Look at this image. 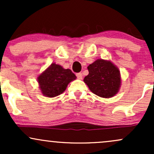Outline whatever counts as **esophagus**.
Here are the masks:
<instances>
[{"label": "esophagus", "instance_id": "1", "mask_svg": "<svg viewBox=\"0 0 154 154\" xmlns=\"http://www.w3.org/2000/svg\"><path fill=\"white\" fill-rule=\"evenodd\" d=\"M76 75H77V78H78L79 79H82V73H77Z\"/></svg>", "mask_w": 154, "mask_h": 154}]
</instances>
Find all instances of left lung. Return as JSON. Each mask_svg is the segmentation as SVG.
<instances>
[{
  "label": "left lung",
  "instance_id": "1",
  "mask_svg": "<svg viewBox=\"0 0 154 154\" xmlns=\"http://www.w3.org/2000/svg\"><path fill=\"white\" fill-rule=\"evenodd\" d=\"M89 74L84 78L85 83L92 93L109 98L119 91L121 77L119 69L110 61L97 59L88 66Z\"/></svg>",
  "mask_w": 154,
  "mask_h": 154
}]
</instances>
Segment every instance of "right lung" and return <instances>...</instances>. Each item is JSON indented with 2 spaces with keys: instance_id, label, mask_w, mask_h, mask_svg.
Masks as SVG:
<instances>
[{
  "instance_id": "add662e5",
  "label": "right lung",
  "mask_w": 154,
  "mask_h": 154,
  "mask_svg": "<svg viewBox=\"0 0 154 154\" xmlns=\"http://www.w3.org/2000/svg\"><path fill=\"white\" fill-rule=\"evenodd\" d=\"M77 78L71 70L60 65L51 63L38 77L39 87L43 95L49 98L63 93L70 82Z\"/></svg>"
}]
</instances>
